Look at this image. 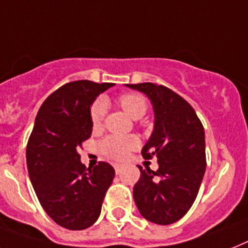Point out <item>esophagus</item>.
Returning <instances> with one entry per match:
<instances>
[{"label":"esophagus","mask_w":248,"mask_h":248,"mask_svg":"<svg viewBox=\"0 0 248 248\" xmlns=\"http://www.w3.org/2000/svg\"><path fill=\"white\" fill-rule=\"evenodd\" d=\"M114 170H116V173H120L121 170H122V164H114Z\"/></svg>","instance_id":"34e87169"}]
</instances>
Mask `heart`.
Returning <instances> with one entry per match:
<instances>
[{"label": "heart", "mask_w": 248, "mask_h": 248, "mask_svg": "<svg viewBox=\"0 0 248 248\" xmlns=\"http://www.w3.org/2000/svg\"><path fill=\"white\" fill-rule=\"evenodd\" d=\"M118 103L122 109L134 120H140L148 110V102L145 96L138 93H124L118 96ZM107 113V102L104 98L98 99L92 104L90 108V121L94 128H99L103 124ZM140 141L136 136H118L109 135L99 142L100 152L104 155L116 160H122L130 154L131 150L138 148Z\"/></svg>", "instance_id": "obj_1"}]
</instances>
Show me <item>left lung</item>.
<instances>
[{
  "label": "left lung",
  "instance_id": "left-lung-1",
  "mask_svg": "<svg viewBox=\"0 0 248 248\" xmlns=\"http://www.w3.org/2000/svg\"><path fill=\"white\" fill-rule=\"evenodd\" d=\"M148 95L155 124L142 148L145 159L158 158V170H142L134 187L140 214L155 224L180 220L194 204L206 168L205 132L190 103L177 93L155 82L126 84Z\"/></svg>",
  "mask_w": 248,
  "mask_h": 248
}]
</instances>
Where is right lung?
Instances as JSON below:
<instances>
[{"label":"right lung","mask_w":248,"mask_h":248,"mask_svg":"<svg viewBox=\"0 0 248 248\" xmlns=\"http://www.w3.org/2000/svg\"><path fill=\"white\" fill-rule=\"evenodd\" d=\"M110 82L78 80L53 92L39 108L26 145L30 181L42 208L66 229L96 222L114 178L109 163L86 168L78 150L92 136L90 106Z\"/></svg>","instance_id":"add662e5"}]
</instances>
